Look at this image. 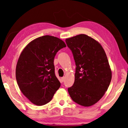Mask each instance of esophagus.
<instances>
[{"label": "esophagus", "mask_w": 128, "mask_h": 128, "mask_svg": "<svg viewBox=\"0 0 128 128\" xmlns=\"http://www.w3.org/2000/svg\"><path fill=\"white\" fill-rule=\"evenodd\" d=\"M65 78H65V77H62V78H61V80H62V81L63 82L64 81H65Z\"/></svg>", "instance_id": "esophagus-1"}]
</instances>
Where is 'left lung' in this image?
Instances as JSON below:
<instances>
[{"mask_svg": "<svg viewBox=\"0 0 128 128\" xmlns=\"http://www.w3.org/2000/svg\"><path fill=\"white\" fill-rule=\"evenodd\" d=\"M75 61L74 82L68 88L72 100L88 107L96 103L107 90L112 72L105 51L94 39L80 34L66 40Z\"/></svg>", "mask_w": 128, "mask_h": 128, "instance_id": "8db88e82", "label": "left lung"}]
</instances>
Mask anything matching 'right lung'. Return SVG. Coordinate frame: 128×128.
Here are the masks:
<instances>
[{"label":"right lung","mask_w":128,"mask_h":128,"mask_svg":"<svg viewBox=\"0 0 128 128\" xmlns=\"http://www.w3.org/2000/svg\"><path fill=\"white\" fill-rule=\"evenodd\" d=\"M66 45L55 36H44L32 41L17 62L16 78L22 94L37 106L48 103L60 86L56 77L54 58Z\"/></svg>","instance_id":"add662e5"}]
</instances>
